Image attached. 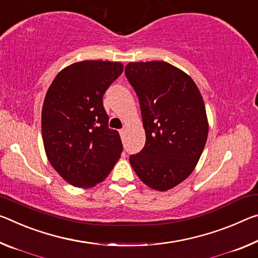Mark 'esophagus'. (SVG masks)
I'll return each mask as SVG.
<instances>
[{"label": "esophagus", "instance_id": "1", "mask_svg": "<svg viewBox=\"0 0 258 258\" xmlns=\"http://www.w3.org/2000/svg\"><path fill=\"white\" fill-rule=\"evenodd\" d=\"M126 132H127V130H126V128H121V130L119 131L121 138H124V137L126 136Z\"/></svg>", "mask_w": 258, "mask_h": 258}]
</instances>
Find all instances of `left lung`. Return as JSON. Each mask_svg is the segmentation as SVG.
<instances>
[{
    "mask_svg": "<svg viewBox=\"0 0 258 258\" xmlns=\"http://www.w3.org/2000/svg\"><path fill=\"white\" fill-rule=\"evenodd\" d=\"M125 75L136 91L146 145L130 163L141 181L169 190L193 172L209 124L203 97L191 78L162 60L131 62Z\"/></svg>",
    "mask_w": 258,
    "mask_h": 258,
    "instance_id": "8db88e82",
    "label": "left lung"
}]
</instances>
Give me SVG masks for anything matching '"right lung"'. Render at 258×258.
Segmentation results:
<instances>
[{"label": "right lung", "mask_w": 258, "mask_h": 258, "mask_svg": "<svg viewBox=\"0 0 258 258\" xmlns=\"http://www.w3.org/2000/svg\"><path fill=\"white\" fill-rule=\"evenodd\" d=\"M122 70L120 62L83 60L64 68L48 88L41 113L44 150L72 186H96L120 157L119 133L109 128L102 97Z\"/></svg>", "instance_id": "add662e5"}]
</instances>
